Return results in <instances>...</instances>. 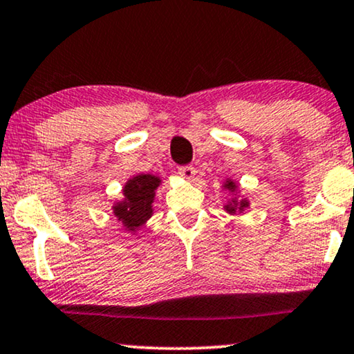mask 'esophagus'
I'll return each instance as SVG.
<instances>
[{
    "label": "esophagus",
    "instance_id": "34e87169",
    "mask_svg": "<svg viewBox=\"0 0 354 354\" xmlns=\"http://www.w3.org/2000/svg\"><path fill=\"white\" fill-rule=\"evenodd\" d=\"M177 171H178V176L187 178V180H192V178L195 177V174H196L195 167H193V166H178Z\"/></svg>",
    "mask_w": 354,
    "mask_h": 354
}]
</instances>
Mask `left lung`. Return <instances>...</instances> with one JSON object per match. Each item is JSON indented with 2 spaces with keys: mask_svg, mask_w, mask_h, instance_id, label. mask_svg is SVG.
<instances>
[{
  "mask_svg": "<svg viewBox=\"0 0 354 354\" xmlns=\"http://www.w3.org/2000/svg\"><path fill=\"white\" fill-rule=\"evenodd\" d=\"M224 187H225V188H229L230 192H234L235 188H236V185H235V183L232 182V180H227ZM224 207H225V211H227V212H230V214H235L236 211H240V212H241V211L245 209V207H248V201H246V200H241V201L232 200V201L229 203V205H225Z\"/></svg>",
  "mask_w": 354,
  "mask_h": 354,
  "instance_id": "left-lung-1",
  "label": "left lung"
}]
</instances>
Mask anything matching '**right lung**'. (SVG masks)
I'll return each instance as SVG.
<instances>
[{"label": "right lung", "instance_id": "1", "mask_svg": "<svg viewBox=\"0 0 354 354\" xmlns=\"http://www.w3.org/2000/svg\"><path fill=\"white\" fill-rule=\"evenodd\" d=\"M161 183V178L151 174H142L125 183L124 201L113 206L114 214L122 221L125 229L135 232L153 214L154 190Z\"/></svg>", "mask_w": 354, "mask_h": 354}]
</instances>
